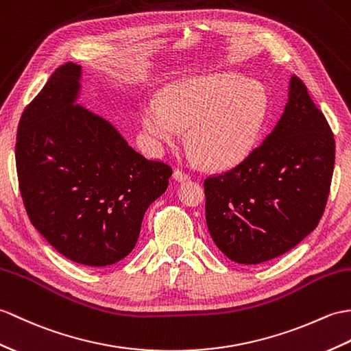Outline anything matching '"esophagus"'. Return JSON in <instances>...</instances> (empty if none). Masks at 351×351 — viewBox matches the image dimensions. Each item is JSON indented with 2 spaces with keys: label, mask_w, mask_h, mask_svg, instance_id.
I'll use <instances>...</instances> for the list:
<instances>
[{
  "label": "esophagus",
  "mask_w": 351,
  "mask_h": 351,
  "mask_svg": "<svg viewBox=\"0 0 351 351\" xmlns=\"http://www.w3.org/2000/svg\"><path fill=\"white\" fill-rule=\"evenodd\" d=\"M173 178L176 179V181H189V179L191 178V175L184 172L182 169H176L175 172H173Z\"/></svg>",
  "instance_id": "obj_1"
}]
</instances>
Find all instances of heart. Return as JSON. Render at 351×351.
Listing matches in <instances>:
<instances>
[{"label":"heart","instance_id":"b5f03b06","mask_svg":"<svg viewBox=\"0 0 351 351\" xmlns=\"http://www.w3.org/2000/svg\"><path fill=\"white\" fill-rule=\"evenodd\" d=\"M267 112L265 88L236 73L194 79L170 88L165 106L146 100L142 122L156 145L176 143L181 127L189 142L213 167H229L254 148Z\"/></svg>","mask_w":351,"mask_h":351}]
</instances>
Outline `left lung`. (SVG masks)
<instances>
[{
  "label": "left lung",
  "instance_id": "obj_1",
  "mask_svg": "<svg viewBox=\"0 0 351 351\" xmlns=\"http://www.w3.org/2000/svg\"><path fill=\"white\" fill-rule=\"evenodd\" d=\"M335 138L296 75L278 124L239 165L206 176V224L230 260L257 265L311 233L328 203Z\"/></svg>",
  "mask_w": 351,
  "mask_h": 351
}]
</instances>
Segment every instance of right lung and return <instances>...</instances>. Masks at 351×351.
Instances as JSON below:
<instances>
[{"instance_id":"right-lung-1","label":"right lung","mask_w":351,"mask_h":351,"mask_svg":"<svg viewBox=\"0 0 351 351\" xmlns=\"http://www.w3.org/2000/svg\"><path fill=\"white\" fill-rule=\"evenodd\" d=\"M79 76V65H60L23 110L16 170L40 234L71 262L101 267L132 252L145 210L166 191L173 170L73 104Z\"/></svg>"}]
</instances>
